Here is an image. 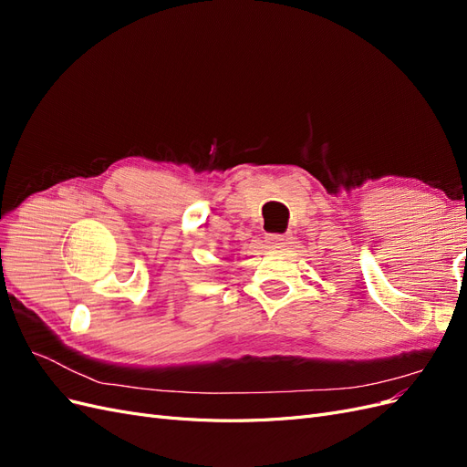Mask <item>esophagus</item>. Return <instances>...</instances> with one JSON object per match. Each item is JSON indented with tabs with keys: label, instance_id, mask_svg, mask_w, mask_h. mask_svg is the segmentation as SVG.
Returning a JSON list of instances; mask_svg holds the SVG:
<instances>
[{
	"label": "esophagus",
	"instance_id": "1",
	"mask_svg": "<svg viewBox=\"0 0 467 467\" xmlns=\"http://www.w3.org/2000/svg\"><path fill=\"white\" fill-rule=\"evenodd\" d=\"M265 239L271 247H282V245H286L290 242V235L288 234H271V235H266Z\"/></svg>",
	"mask_w": 467,
	"mask_h": 467
}]
</instances>
